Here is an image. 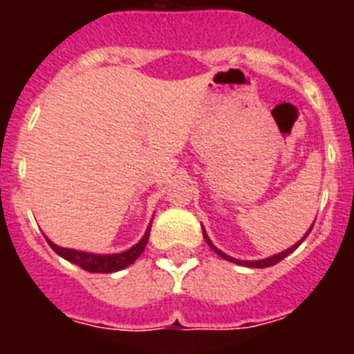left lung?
Returning a JSON list of instances; mask_svg holds the SVG:
<instances>
[{
  "label": "left lung",
  "mask_w": 354,
  "mask_h": 354,
  "mask_svg": "<svg viewBox=\"0 0 354 354\" xmlns=\"http://www.w3.org/2000/svg\"><path fill=\"white\" fill-rule=\"evenodd\" d=\"M312 227H314V225H312ZM312 227L308 228V232L305 234V237H303V239H306V236H308V234H310ZM202 232H204V239L207 241V245L211 246V250H214V253H218V255H220L221 259H225V261H228V262H234V264H239V266H248V268H270V266H274V264H278V262L282 261V259H286L287 255H289V253H292L294 250L298 248V246L301 245V243H303V239H301V241H299V243H296V245H294L292 248L286 250V252H282V253H278V255H273V257L262 259V261H237V259H234V257H228V255H225V253L221 252V250H218V248H216L214 245H212V243H211V239H209V237H207V234H205L204 227H202Z\"/></svg>",
  "instance_id": "8db88e82"
}]
</instances>
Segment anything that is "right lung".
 <instances>
[{"instance_id":"right-lung-1","label":"right lung","mask_w":354,"mask_h":354,"mask_svg":"<svg viewBox=\"0 0 354 354\" xmlns=\"http://www.w3.org/2000/svg\"><path fill=\"white\" fill-rule=\"evenodd\" d=\"M150 236V225L147 228L145 236L142 237L138 245H134L133 248L127 250V252L117 253V255H93V253H84V252H77V250H68V248H62V246H56L55 243L48 239L49 246L55 250L60 257H64L65 261L72 262V264L80 266L81 270L90 271V273H115V271H120L127 266L133 264L136 259L142 255V252L145 250L147 241H149Z\"/></svg>"}]
</instances>
